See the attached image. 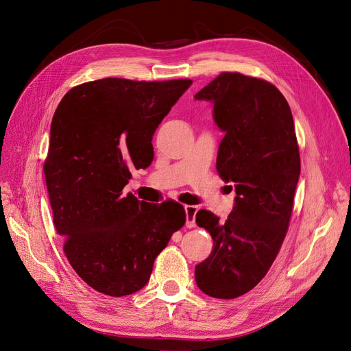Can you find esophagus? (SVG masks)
<instances>
[{"label": "esophagus", "instance_id": "1", "mask_svg": "<svg viewBox=\"0 0 351 351\" xmlns=\"http://www.w3.org/2000/svg\"><path fill=\"white\" fill-rule=\"evenodd\" d=\"M196 212L197 206L188 205L185 206V213H186V228H195L196 226Z\"/></svg>", "mask_w": 351, "mask_h": 351}]
</instances>
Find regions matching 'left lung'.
Listing matches in <instances>:
<instances>
[{
  "label": "left lung",
  "instance_id": "left-lung-1",
  "mask_svg": "<svg viewBox=\"0 0 351 351\" xmlns=\"http://www.w3.org/2000/svg\"><path fill=\"white\" fill-rule=\"evenodd\" d=\"M195 99L213 104V121L225 134L216 169L236 192L225 222L205 209L196 213L213 250L195 267V280L210 298L234 299L265 278L285 241L300 176L299 146L286 98L263 80L223 72Z\"/></svg>",
  "mask_w": 351,
  "mask_h": 351
}]
</instances>
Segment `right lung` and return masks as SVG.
Returning <instances> with one entry per match:
<instances>
[{
	"label": "right lung",
	"mask_w": 351,
	"mask_h": 351,
	"mask_svg": "<svg viewBox=\"0 0 351 351\" xmlns=\"http://www.w3.org/2000/svg\"><path fill=\"white\" fill-rule=\"evenodd\" d=\"M192 85L105 78L66 92L51 122L44 173L66 259L92 289L121 298L149 282L156 256L185 225L176 202L122 189L154 160L159 123Z\"/></svg>",
	"instance_id": "1"
}]
</instances>
